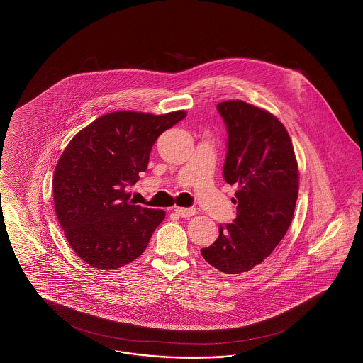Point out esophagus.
Masks as SVG:
<instances>
[{
    "label": "esophagus",
    "instance_id": "esophagus-1",
    "mask_svg": "<svg viewBox=\"0 0 363 363\" xmlns=\"http://www.w3.org/2000/svg\"><path fill=\"white\" fill-rule=\"evenodd\" d=\"M176 213L182 218H189V217H193L197 211L194 208H176Z\"/></svg>",
    "mask_w": 363,
    "mask_h": 363
}]
</instances>
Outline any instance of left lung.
<instances>
[{"label": "left lung", "mask_w": 363, "mask_h": 363, "mask_svg": "<svg viewBox=\"0 0 363 363\" xmlns=\"http://www.w3.org/2000/svg\"><path fill=\"white\" fill-rule=\"evenodd\" d=\"M228 132L223 179L238 185L237 218L201 249L208 264L241 274L262 264L285 237L298 197V165L285 126L266 110L243 101L217 105Z\"/></svg>", "instance_id": "8db88e82"}]
</instances>
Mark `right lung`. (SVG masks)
I'll return each mask as SVG.
<instances>
[{
  "label": "right lung",
  "instance_id": "right-lung-1",
  "mask_svg": "<svg viewBox=\"0 0 363 363\" xmlns=\"http://www.w3.org/2000/svg\"><path fill=\"white\" fill-rule=\"evenodd\" d=\"M186 117L116 111L91 122L66 146L53 177L55 214L78 257L101 270L118 269L145 252L165 211L128 201L147 169L157 138Z\"/></svg>",
  "mask_w": 363,
  "mask_h": 363
}]
</instances>
